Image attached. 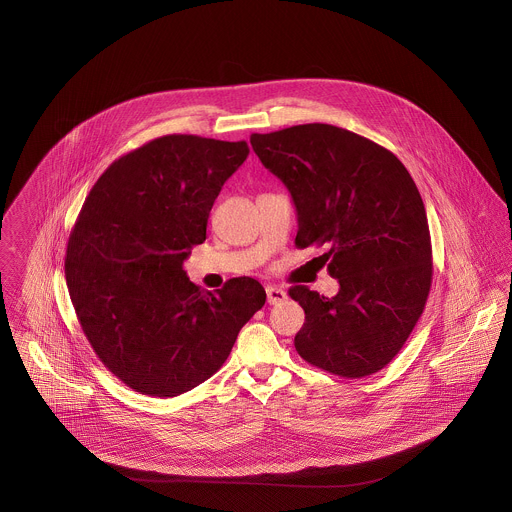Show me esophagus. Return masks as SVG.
<instances>
[{"mask_svg":"<svg viewBox=\"0 0 512 512\" xmlns=\"http://www.w3.org/2000/svg\"><path fill=\"white\" fill-rule=\"evenodd\" d=\"M267 299L270 305H276V303L286 301L288 293L284 292L282 288H278V286H267Z\"/></svg>","mask_w":512,"mask_h":512,"instance_id":"obj_1","label":"esophagus"}]
</instances>
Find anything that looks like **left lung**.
<instances>
[{"label": "left lung", "mask_w": 512, "mask_h": 512, "mask_svg": "<svg viewBox=\"0 0 512 512\" xmlns=\"http://www.w3.org/2000/svg\"><path fill=\"white\" fill-rule=\"evenodd\" d=\"M251 146L290 190L299 249L317 245L340 292L290 295L305 311L297 353L341 378L370 376L401 351L432 286L426 209L390 149L332 124L251 134Z\"/></svg>", "instance_id": "left-lung-1"}]
</instances>
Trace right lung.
<instances>
[{
    "instance_id": "right-lung-1",
    "label": "right lung",
    "mask_w": 512,
    "mask_h": 512,
    "mask_svg": "<svg viewBox=\"0 0 512 512\" xmlns=\"http://www.w3.org/2000/svg\"><path fill=\"white\" fill-rule=\"evenodd\" d=\"M245 142L169 134L119 157L86 197L67 244L78 322L109 372L134 391L174 397L211 378L265 288L232 278L205 292L184 272Z\"/></svg>"
}]
</instances>
